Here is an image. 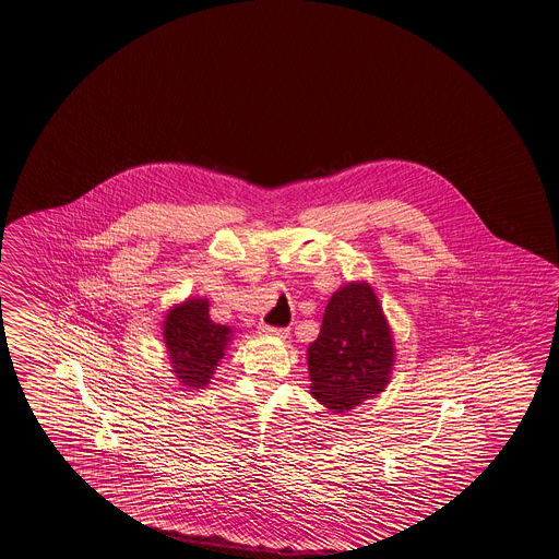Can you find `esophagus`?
<instances>
[{
  "instance_id": "34e87169",
  "label": "esophagus",
  "mask_w": 559,
  "mask_h": 559,
  "mask_svg": "<svg viewBox=\"0 0 559 559\" xmlns=\"http://www.w3.org/2000/svg\"><path fill=\"white\" fill-rule=\"evenodd\" d=\"M260 332L266 334V336H272V338L285 340L288 336L287 330H283V328H272V325H266V323L260 325Z\"/></svg>"
}]
</instances>
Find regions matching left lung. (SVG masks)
<instances>
[{"label":"left lung","instance_id":"left-lung-1","mask_svg":"<svg viewBox=\"0 0 559 559\" xmlns=\"http://www.w3.org/2000/svg\"><path fill=\"white\" fill-rule=\"evenodd\" d=\"M395 362L391 328L369 283L340 287L325 305L322 330L307 348L311 395L346 414L385 391Z\"/></svg>","mask_w":559,"mask_h":559}]
</instances>
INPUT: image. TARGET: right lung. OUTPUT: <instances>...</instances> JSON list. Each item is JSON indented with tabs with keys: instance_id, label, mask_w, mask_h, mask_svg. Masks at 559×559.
I'll return each instance as SVG.
<instances>
[{
	"instance_id": "obj_1",
	"label": "right lung",
	"mask_w": 559,
	"mask_h": 559,
	"mask_svg": "<svg viewBox=\"0 0 559 559\" xmlns=\"http://www.w3.org/2000/svg\"><path fill=\"white\" fill-rule=\"evenodd\" d=\"M231 328L209 316L206 299H187L166 313L164 340L176 379L187 390H203L231 342Z\"/></svg>"
}]
</instances>
